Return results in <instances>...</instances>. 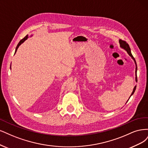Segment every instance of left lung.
Listing matches in <instances>:
<instances>
[{
    "label": "left lung",
    "mask_w": 148,
    "mask_h": 148,
    "mask_svg": "<svg viewBox=\"0 0 148 148\" xmlns=\"http://www.w3.org/2000/svg\"><path fill=\"white\" fill-rule=\"evenodd\" d=\"M119 43H120V45H121V47H122V48H123V49H125L127 51V53H128V55H129L134 60V61H135V64H136V61H135V58H133V55H132V53H131V50H130V46H129V45H128L127 43V42H125V40H122V39H120L119 40ZM136 71H137V66H136ZM136 81H137V77H136ZM136 86H135V87H134V88H133V92L132 93V94H131V95H130V97L132 96V95L134 93V92H135V90H136ZM130 99V98H129Z\"/></svg>",
    "instance_id": "obj_1"
}]
</instances>
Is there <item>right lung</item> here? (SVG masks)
<instances>
[{
    "mask_svg": "<svg viewBox=\"0 0 148 148\" xmlns=\"http://www.w3.org/2000/svg\"><path fill=\"white\" fill-rule=\"evenodd\" d=\"M27 37H28V35H26V36H25V37H24V38H23V39H21V40L20 41V42H19V43H18V44L17 45V46H16V50H15V53H16V50H17V49H18V47H19V46H20V45H21V44H22V43H23V42H25V40H26V39H27ZM10 68H11V66H10Z\"/></svg>",
    "mask_w": 148,
    "mask_h": 148,
    "instance_id": "obj_1",
    "label": "right lung"
}]
</instances>
